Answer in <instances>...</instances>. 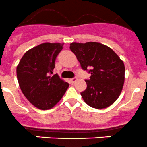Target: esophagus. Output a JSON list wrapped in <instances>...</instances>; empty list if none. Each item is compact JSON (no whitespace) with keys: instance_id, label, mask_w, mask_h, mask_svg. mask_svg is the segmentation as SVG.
Masks as SVG:
<instances>
[{"instance_id":"esophagus-1","label":"esophagus","mask_w":147,"mask_h":147,"mask_svg":"<svg viewBox=\"0 0 147 147\" xmlns=\"http://www.w3.org/2000/svg\"><path fill=\"white\" fill-rule=\"evenodd\" d=\"M76 81V78H70V81H71V83H74Z\"/></svg>"}]
</instances>
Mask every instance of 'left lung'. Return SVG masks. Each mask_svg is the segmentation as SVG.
Wrapping results in <instances>:
<instances>
[{
    "instance_id": "left-lung-1",
    "label": "left lung",
    "mask_w": 147,
    "mask_h": 147,
    "mask_svg": "<svg viewBox=\"0 0 147 147\" xmlns=\"http://www.w3.org/2000/svg\"><path fill=\"white\" fill-rule=\"evenodd\" d=\"M70 49L81 69L91 74L85 80L86 89L81 93L84 101L99 109L114 104L124 82V64L118 55L108 46L96 42L72 43Z\"/></svg>"
}]
</instances>
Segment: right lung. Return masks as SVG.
Masks as SVG:
<instances>
[{
    "mask_svg": "<svg viewBox=\"0 0 147 147\" xmlns=\"http://www.w3.org/2000/svg\"><path fill=\"white\" fill-rule=\"evenodd\" d=\"M63 46V43H41L28 51L17 66V78L23 94L40 109L54 107L69 86L57 74L53 75L56 57Z\"/></svg>",
    "mask_w": 147,
    "mask_h": 147,
    "instance_id": "right-lung-1",
    "label": "right lung"
}]
</instances>
